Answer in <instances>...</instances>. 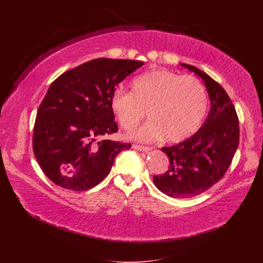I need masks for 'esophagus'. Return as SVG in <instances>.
<instances>
[{
    "label": "esophagus",
    "instance_id": "obj_1",
    "mask_svg": "<svg viewBox=\"0 0 263 263\" xmlns=\"http://www.w3.org/2000/svg\"><path fill=\"white\" fill-rule=\"evenodd\" d=\"M133 149L139 150V151H144V153H147V151L151 150V147H146V146H140V145H133Z\"/></svg>",
    "mask_w": 263,
    "mask_h": 263
}]
</instances>
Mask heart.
<instances>
[{"mask_svg": "<svg viewBox=\"0 0 263 263\" xmlns=\"http://www.w3.org/2000/svg\"><path fill=\"white\" fill-rule=\"evenodd\" d=\"M109 106L127 131L134 129L148 110L150 120L131 134L132 139L154 142L165 137L170 143H180L201 127L208 110V96L195 77L153 69L132 80L131 92L114 90Z\"/></svg>", "mask_w": 263, "mask_h": 263, "instance_id": "1", "label": "heart"}]
</instances>
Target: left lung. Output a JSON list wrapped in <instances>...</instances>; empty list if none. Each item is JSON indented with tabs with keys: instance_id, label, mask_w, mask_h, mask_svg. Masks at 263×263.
Listing matches in <instances>:
<instances>
[{
	"instance_id": "8db88e82",
	"label": "left lung",
	"mask_w": 263,
	"mask_h": 263,
	"mask_svg": "<svg viewBox=\"0 0 263 263\" xmlns=\"http://www.w3.org/2000/svg\"><path fill=\"white\" fill-rule=\"evenodd\" d=\"M200 77L209 93L210 112L200 129L187 140L163 147L170 167L155 176V185L173 198H191L210 189L227 172L239 146V120L225 89L205 72L181 64Z\"/></svg>"
}]
</instances>
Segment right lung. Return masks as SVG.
<instances>
[{"label": "right lung", "instance_id": "right-lung-1", "mask_svg": "<svg viewBox=\"0 0 263 263\" xmlns=\"http://www.w3.org/2000/svg\"><path fill=\"white\" fill-rule=\"evenodd\" d=\"M143 65L97 59L52 83L37 110L33 134L35 158L51 181L66 190L87 191L108 175L116 156L131 147L102 137L118 131L110 95Z\"/></svg>", "mask_w": 263, "mask_h": 263}]
</instances>
